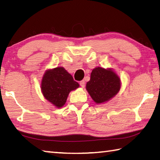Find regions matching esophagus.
Segmentation results:
<instances>
[{
    "mask_svg": "<svg viewBox=\"0 0 160 160\" xmlns=\"http://www.w3.org/2000/svg\"><path fill=\"white\" fill-rule=\"evenodd\" d=\"M80 85L82 87V88H85V82L84 80H81L80 82Z\"/></svg>",
    "mask_w": 160,
    "mask_h": 160,
    "instance_id": "34e87169",
    "label": "esophagus"
}]
</instances>
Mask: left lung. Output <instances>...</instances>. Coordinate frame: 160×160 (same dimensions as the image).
<instances>
[{"label":"left lung","instance_id":"left-lung-1","mask_svg":"<svg viewBox=\"0 0 160 160\" xmlns=\"http://www.w3.org/2000/svg\"><path fill=\"white\" fill-rule=\"evenodd\" d=\"M120 79L113 70L97 67L91 72L86 89L97 104H102L114 97L120 90Z\"/></svg>","mask_w":160,"mask_h":160}]
</instances>
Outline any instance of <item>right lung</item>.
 Listing matches in <instances>:
<instances>
[{"label":"right lung","instance_id":"right-lung-1","mask_svg":"<svg viewBox=\"0 0 160 160\" xmlns=\"http://www.w3.org/2000/svg\"><path fill=\"white\" fill-rule=\"evenodd\" d=\"M41 86L45 98L60 108L66 103L70 92L78 88L79 84L64 68L58 67L45 72Z\"/></svg>","mask_w":160,"mask_h":160}]
</instances>
